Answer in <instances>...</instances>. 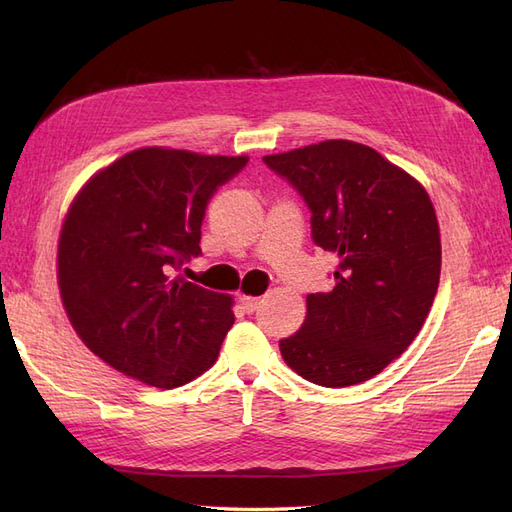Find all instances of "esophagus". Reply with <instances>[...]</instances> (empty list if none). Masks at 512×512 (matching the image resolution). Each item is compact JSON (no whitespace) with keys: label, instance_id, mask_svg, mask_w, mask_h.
<instances>
[{"label":"esophagus","instance_id":"1","mask_svg":"<svg viewBox=\"0 0 512 512\" xmlns=\"http://www.w3.org/2000/svg\"><path fill=\"white\" fill-rule=\"evenodd\" d=\"M239 303L243 305L245 312H254V309L260 305V299L258 297H245V294H241Z\"/></svg>","mask_w":512,"mask_h":512}]
</instances>
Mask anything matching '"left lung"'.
Here are the masks:
<instances>
[{"label": "left lung", "instance_id": "obj_1", "mask_svg": "<svg viewBox=\"0 0 512 512\" xmlns=\"http://www.w3.org/2000/svg\"><path fill=\"white\" fill-rule=\"evenodd\" d=\"M312 211V237L339 258L331 292L307 294L303 327L282 339L290 369L342 389L378 376L421 331L442 247L429 194L376 149L324 141L262 158Z\"/></svg>", "mask_w": 512, "mask_h": 512}]
</instances>
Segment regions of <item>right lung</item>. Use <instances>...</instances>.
Masks as SVG:
<instances>
[{"label": "right lung", "instance_id": "1", "mask_svg": "<svg viewBox=\"0 0 512 512\" xmlns=\"http://www.w3.org/2000/svg\"><path fill=\"white\" fill-rule=\"evenodd\" d=\"M247 160L143 147L72 200L57 247L61 301L83 344L121 374L177 389L218 359L232 297L170 273L200 254L209 200Z\"/></svg>", "mask_w": 512, "mask_h": 512}]
</instances>
